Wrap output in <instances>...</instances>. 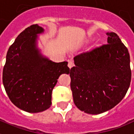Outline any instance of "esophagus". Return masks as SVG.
<instances>
[{"mask_svg":"<svg viewBox=\"0 0 134 134\" xmlns=\"http://www.w3.org/2000/svg\"><path fill=\"white\" fill-rule=\"evenodd\" d=\"M73 66H74V63H73V62H72V61H69V62H68V67H69V68L71 69Z\"/></svg>","mask_w":134,"mask_h":134,"instance_id":"34e87169","label":"esophagus"}]
</instances>
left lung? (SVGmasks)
<instances>
[{
  "mask_svg": "<svg viewBox=\"0 0 134 134\" xmlns=\"http://www.w3.org/2000/svg\"><path fill=\"white\" fill-rule=\"evenodd\" d=\"M107 35V44L75 56V66L70 70L74 103L90 114L111 109L125 97L130 86L128 49L115 32Z\"/></svg>",
  "mask_w": 134,
  "mask_h": 134,
  "instance_id": "left-lung-1",
  "label": "left lung"
}]
</instances>
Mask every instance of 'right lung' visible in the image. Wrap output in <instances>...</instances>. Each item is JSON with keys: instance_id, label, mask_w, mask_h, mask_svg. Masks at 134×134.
<instances>
[{"instance_id": "1", "label": "right lung", "mask_w": 134, "mask_h": 134, "mask_svg": "<svg viewBox=\"0 0 134 134\" xmlns=\"http://www.w3.org/2000/svg\"><path fill=\"white\" fill-rule=\"evenodd\" d=\"M44 31L32 25L22 32L9 47L3 70V84L9 99L29 113L49 109L58 78L70 73L68 62H54L42 54L37 40Z\"/></svg>"}]
</instances>
